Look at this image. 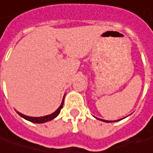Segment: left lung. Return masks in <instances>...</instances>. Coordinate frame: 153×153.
<instances>
[{
    "instance_id": "8db88e82",
    "label": "left lung",
    "mask_w": 153,
    "mask_h": 153,
    "mask_svg": "<svg viewBox=\"0 0 153 153\" xmlns=\"http://www.w3.org/2000/svg\"><path fill=\"white\" fill-rule=\"evenodd\" d=\"M96 119H98V120H101V121L107 122V123H109V122H115V121H117V120H114V121H109V120H100V119H99V118H96Z\"/></svg>"
}]
</instances>
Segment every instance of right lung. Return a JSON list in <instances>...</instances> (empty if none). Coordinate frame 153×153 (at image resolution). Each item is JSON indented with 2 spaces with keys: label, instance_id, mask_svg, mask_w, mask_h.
Masks as SVG:
<instances>
[{
  "label": "right lung",
  "instance_id": "obj_1",
  "mask_svg": "<svg viewBox=\"0 0 153 153\" xmlns=\"http://www.w3.org/2000/svg\"><path fill=\"white\" fill-rule=\"evenodd\" d=\"M63 104H64V98H63V100H62V102H61V105H59V107L58 109H57L54 112H53L52 114L47 115V116H42V117H30V116L24 115V114H22V113H21V112H17V113H18L21 117H22L23 119H25V120H28V121L33 122V123H37V124H41V123H45V122L50 121V120H53L54 118H56L59 115V113L60 112L61 108L63 107Z\"/></svg>",
  "mask_w": 153,
  "mask_h": 153
}]
</instances>
